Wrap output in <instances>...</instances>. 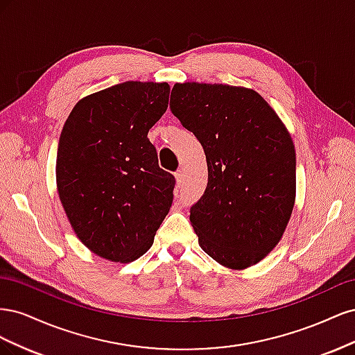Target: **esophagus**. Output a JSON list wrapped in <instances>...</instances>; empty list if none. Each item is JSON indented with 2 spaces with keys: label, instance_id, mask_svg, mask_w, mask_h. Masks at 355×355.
I'll return each instance as SVG.
<instances>
[{
  "label": "esophagus",
  "instance_id": "esophagus-1",
  "mask_svg": "<svg viewBox=\"0 0 355 355\" xmlns=\"http://www.w3.org/2000/svg\"><path fill=\"white\" fill-rule=\"evenodd\" d=\"M175 178H176V184H178V187H180L182 184H184V170H178L176 171V175H175Z\"/></svg>",
  "mask_w": 355,
  "mask_h": 355
}]
</instances>
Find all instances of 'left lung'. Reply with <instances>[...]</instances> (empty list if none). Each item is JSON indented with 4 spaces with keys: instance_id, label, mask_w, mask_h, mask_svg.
Wrapping results in <instances>:
<instances>
[{
    "instance_id": "obj_1",
    "label": "left lung",
    "mask_w": 355,
    "mask_h": 355,
    "mask_svg": "<svg viewBox=\"0 0 355 355\" xmlns=\"http://www.w3.org/2000/svg\"><path fill=\"white\" fill-rule=\"evenodd\" d=\"M170 110L207 159V188L189 216L200 247L231 270L261 262L295 206L292 136L259 93L237 85L176 83Z\"/></svg>"
}]
</instances>
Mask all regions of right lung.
I'll list each match as a JSON object with an SVG mask.
<instances>
[{
    "label": "right lung",
    "instance_id": "add662e5",
    "mask_svg": "<svg viewBox=\"0 0 355 355\" xmlns=\"http://www.w3.org/2000/svg\"><path fill=\"white\" fill-rule=\"evenodd\" d=\"M167 83L125 81L85 96L62 128L56 182L80 241L105 259L142 256L173 201L148 132L168 106Z\"/></svg>",
    "mask_w": 355,
    "mask_h": 355
}]
</instances>
